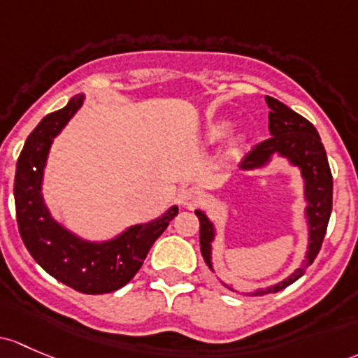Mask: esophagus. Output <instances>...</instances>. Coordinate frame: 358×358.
Wrapping results in <instances>:
<instances>
[{"label": "esophagus", "instance_id": "obj_1", "mask_svg": "<svg viewBox=\"0 0 358 358\" xmlns=\"http://www.w3.org/2000/svg\"><path fill=\"white\" fill-rule=\"evenodd\" d=\"M201 201H202V194L197 189H192V187H189V189H183L178 194V202L183 206V208H194V206H197Z\"/></svg>", "mask_w": 358, "mask_h": 358}]
</instances>
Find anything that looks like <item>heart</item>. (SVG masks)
Segmentation results:
<instances>
[{"label":"heart","instance_id":"obj_1","mask_svg":"<svg viewBox=\"0 0 358 358\" xmlns=\"http://www.w3.org/2000/svg\"><path fill=\"white\" fill-rule=\"evenodd\" d=\"M229 130V122L228 120H220V122L213 123V125L209 127L208 130V135L210 141H217V138H221L223 135H227V131Z\"/></svg>","mask_w":358,"mask_h":358}]
</instances>
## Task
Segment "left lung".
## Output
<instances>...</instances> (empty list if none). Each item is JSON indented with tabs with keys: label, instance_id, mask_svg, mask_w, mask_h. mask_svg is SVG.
<instances>
[{
	"label": "left lung",
	"instance_id": "1",
	"mask_svg": "<svg viewBox=\"0 0 358 358\" xmlns=\"http://www.w3.org/2000/svg\"><path fill=\"white\" fill-rule=\"evenodd\" d=\"M266 103L269 106L271 137L255 145L243 157L240 168L243 171L262 169L268 166L273 157L276 156L283 157L289 166L299 169L303 180V201H306L303 220L307 224V250L300 268H296L285 280L259 289L254 295L276 293L287 288L300 276H303V273L314 262L315 255L321 250L326 228L329 223L331 208H333V176H331L324 145H322L315 127L274 97L266 96ZM195 214L201 221V236H199L201 238V254L208 268L213 273H216L213 266V243L217 235L216 224L209 220L204 209H195ZM223 287L236 292L231 285L223 283Z\"/></svg>",
	"mask_w": 358,
	"mask_h": 358
}]
</instances>
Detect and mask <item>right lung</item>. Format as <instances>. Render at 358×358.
<instances>
[{
  "label": "right lung",
  "instance_id": "1",
  "mask_svg": "<svg viewBox=\"0 0 358 358\" xmlns=\"http://www.w3.org/2000/svg\"><path fill=\"white\" fill-rule=\"evenodd\" d=\"M77 94L65 108L41 120L29 135L15 171V209L22 240L55 280L87 295L116 292L125 287L144 264L149 248L178 214L171 206L149 223L131 224L110 240H87L55 220L43 194L44 169L55 138L82 108Z\"/></svg>",
  "mask_w": 358,
  "mask_h": 358
}]
</instances>
